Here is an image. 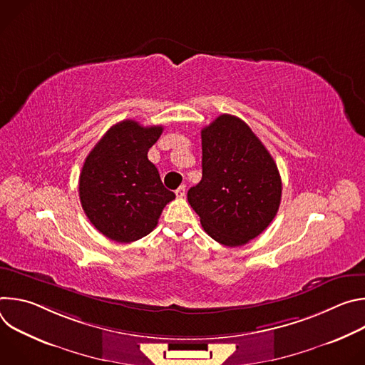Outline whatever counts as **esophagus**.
I'll return each instance as SVG.
<instances>
[{
  "label": "esophagus",
  "mask_w": 365,
  "mask_h": 365,
  "mask_svg": "<svg viewBox=\"0 0 365 365\" xmlns=\"http://www.w3.org/2000/svg\"><path fill=\"white\" fill-rule=\"evenodd\" d=\"M176 196L178 197H185V193H186V186L185 185H182V186H179L178 189H176Z\"/></svg>",
  "instance_id": "esophagus-1"
}]
</instances>
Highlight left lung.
Masks as SVG:
<instances>
[{
    "mask_svg": "<svg viewBox=\"0 0 365 365\" xmlns=\"http://www.w3.org/2000/svg\"><path fill=\"white\" fill-rule=\"evenodd\" d=\"M202 180L187 200L205 232L220 244L240 247L274 220L282 179L264 144L238 117L222 114L200 133Z\"/></svg>",
    "mask_w": 365,
    "mask_h": 365,
    "instance_id": "8db88e82",
    "label": "left lung"
}]
</instances>
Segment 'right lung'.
I'll return each instance as SVG.
<instances>
[{
  "instance_id": "obj_1",
  "label": "right lung",
  "mask_w": 365,
  "mask_h": 365,
  "mask_svg": "<svg viewBox=\"0 0 365 365\" xmlns=\"http://www.w3.org/2000/svg\"><path fill=\"white\" fill-rule=\"evenodd\" d=\"M162 133V125L124 120L86 155L79 176L81 203L91 224L113 241L133 242L150 234L175 199L147 158Z\"/></svg>"
}]
</instances>
